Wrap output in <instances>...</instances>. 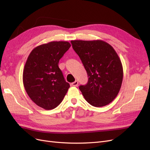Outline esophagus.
Listing matches in <instances>:
<instances>
[{
    "mask_svg": "<svg viewBox=\"0 0 150 150\" xmlns=\"http://www.w3.org/2000/svg\"><path fill=\"white\" fill-rule=\"evenodd\" d=\"M71 85H72V86H77L78 85V81H75L74 82L71 83Z\"/></svg>",
    "mask_w": 150,
    "mask_h": 150,
    "instance_id": "esophagus-1",
    "label": "esophagus"
}]
</instances>
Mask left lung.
Returning a JSON list of instances; mask_svg holds the SVG:
<instances>
[{
	"instance_id": "left-lung-1",
	"label": "left lung",
	"mask_w": 150,
	"mask_h": 150,
	"mask_svg": "<svg viewBox=\"0 0 150 150\" xmlns=\"http://www.w3.org/2000/svg\"><path fill=\"white\" fill-rule=\"evenodd\" d=\"M71 42L89 77L88 83L79 88L84 98L94 107L108 105L117 96L123 78L118 55L110 44L102 40Z\"/></svg>"
}]
</instances>
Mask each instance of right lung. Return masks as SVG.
<instances>
[{"label":"right lung","instance_id":"1","mask_svg":"<svg viewBox=\"0 0 150 150\" xmlns=\"http://www.w3.org/2000/svg\"><path fill=\"white\" fill-rule=\"evenodd\" d=\"M67 41H52L40 45L30 53L23 71V84L28 96L44 110L56 108L64 99L70 85L58 66L69 49Z\"/></svg>","mask_w":150,"mask_h":150}]
</instances>
